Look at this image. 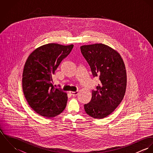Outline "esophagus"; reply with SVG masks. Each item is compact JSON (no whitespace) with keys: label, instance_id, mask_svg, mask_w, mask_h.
Masks as SVG:
<instances>
[{"label":"esophagus","instance_id":"1","mask_svg":"<svg viewBox=\"0 0 153 153\" xmlns=\"http://www.w3.org/2000/svg\"><path fill=\"white\" fill-rule=\"evenodd\" d=\"M79 93L78 91H76L75 92H70V94L72 95V96H76Z\"/></svg>","mask_w":153,"mask_h":153}]
</instances>
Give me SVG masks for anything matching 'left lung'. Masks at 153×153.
<instances>
[{"label":"left lung","mask_w":153,"mask_h":153,"mask_svg":"<svg viewBox=\"0 0 153 153\" xmlns=\"http://www.w3.org/2000/svg\"><path fill=\"white\" fill-rule=\"evenodd\" d=\"M80 49L93 76L100 81L84 109L92 118L102 119L116 109L124 98L127 84L125 65L120 53L105 44L83 45Z\"/></svg>","instance_id":"8db88e82"}]
</instances>
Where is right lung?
<instances>
[{
  "instance_id": "obj_1",
  "label": "right lung",
  "mask_w": 153,
  "mask_h": 153,
  "mask_svg": "<svg viewBox=\"0 0 153 153\" xmlns=\"http://www.w3.org/2000/svg\"><path fill=\"white\" fill-rule=\"evenodd\" d=\"M73 46L46 44L34 50L26 60L22 75L23 91L29 106L40 115L54 117L65 108L67 94L61 88H54L52 75Z\"/></svg>"
}]
</instances>
